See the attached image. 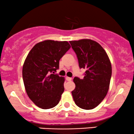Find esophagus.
<instances>
[{"label":"esophagus","mask_w":134,"mask_h":134,"mask_svg":"<svg viewBox=\"0 0 134 134\" xmlns=\"http://www.w3.org/2000/svg\"><path fill=\"white\" fill-rule=\"evenodd\" d=\"M66 80L68 81H70L72 80L71 77H66Z\"/></svg>","instance_id":"1"}]
</instances>
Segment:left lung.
I'll use <instances>...</instances> for the list:
<instances>
[{
	"label": "left lung",
	"mask_w": 134,
	"mask_h": 134,
	"mask_svg": "<svg viewBox=\"0 0 134 134\" xmlns=\"http://www.w3.org/2000/svg\"><path fill=\"white\" fill-rule=\"evenodd\" d=\"M77 57L80 68L85 69L82 79L75 77L72 91L77 107L84 110L96 107L107 96L111 77V65L103 48L90 39L70 41Z\"/></svg>",
	"instance_id": "8db88e82"
}]
</instances>
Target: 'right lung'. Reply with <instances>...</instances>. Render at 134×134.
I'll return each instance as SVG.
<instances>
[{
	"mask_svg": "<svg viewBox=\"0 0 134 134\" xmlns=\"http://www.w3.org/2000/svg\"><path fill=\"white\" fill-rule=\"evenodd\" d=\"M67 41L44 40L29 52L23 67V78L29 98L38 107L57 105L64 91L65 79L55 74L59 60L70 49Z\"/></svg>",
	"mask_w": 134,
	"mask_h": 134,
	"instance_id": "add662e5",
	"label": "right lung"
}]
</instances>
